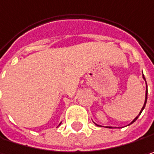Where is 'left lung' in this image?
I'll return each instance as SVG.
<instances>
[{
    "mask_svg": "<svg viewBox=\"0 0 154 154\" xmlns=\"http://www.w3.org/2000/svg\"><path fill=\"white\" fill-rule=\"evenodd\" d=\"M143 77H144V76H143ZM144 79H145V77H144ZM146 87H147V86H146ZM146 100H147V89H146V100H145V103H144V106H143V107H142V109H141V111L140 112L139 116H140V115L141 114V112H142V110H143V109H144V108H145V106H146ZM139 116H138L136 117V118H135V119H134V121H133V122H132L131 123L134 122H135V121H136V120H137V119H138V117H139ZM97 126H98V125H97Z\"/></svg>",
    "mask_w": 154,
    "mask_h": 154,
    "instance_id": "8db88e82",
    "label": "left lung"
}]
</instances>
